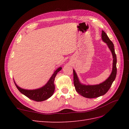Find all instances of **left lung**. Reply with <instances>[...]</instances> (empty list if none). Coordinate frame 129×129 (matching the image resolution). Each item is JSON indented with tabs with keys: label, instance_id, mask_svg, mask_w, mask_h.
<instances>
[{
	"label": "left lung",
	"instance_id": "1",
	"mask_svg": "<svg viewBox=\"0 0 129 129\" xmlns=\"http://www.w3.org/2000/svg\"><path fill=\"white\" fill-rule=\"evenodd\" d=\"M102 39L108 45L109 49L111 52L113 57L112 69L110 75L108 79L99 84L85 85L81 83L77 74L73 69L74 84L76 91L80 95L88 99H93L103 96L106 93L110 88L113 82L115 80L117 74V57L115 52L114 45L112 42L109 39L107 34L103 30L102 32Z\"/></svg>",
	"mask_w": 129,
	"mask_h": 129
}]
</instances>
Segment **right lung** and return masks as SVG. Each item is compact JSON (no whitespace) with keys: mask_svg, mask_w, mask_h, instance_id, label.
I'll use <instances>...</instances> for the list:
<instances>
[{"mask_svg":"<svg viewBox=\"0 0 129 129\" xmlns=\"http://www.w3.org/2000/svg\"><path fill=\"white\" fill-rule=\"evenodd\" d=\"M62 69V67L58 68L56 71L54 72L52 76L50 77L48 81L44 86L36 89L27 90L19 87L18 85L14 83L15 86L22 94L28 97L29 99L37 101V102H41L44 101L51 97L55 90V85H54V80L57 73L60 72Z\"/></svg>","mask_w":129,"mask_h":129,"instance_id":"obj_1","label":"right lung"}]
</instances>
